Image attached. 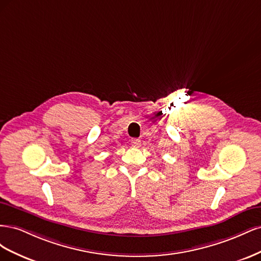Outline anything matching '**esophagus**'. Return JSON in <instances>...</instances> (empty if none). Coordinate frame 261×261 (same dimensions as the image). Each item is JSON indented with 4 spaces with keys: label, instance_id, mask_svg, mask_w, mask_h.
Masks as SVG:
<instances>
[{
    "label": "esophagus",
    "instance_id": "esophagus-1",
    "mask_svg": "<svg viewBox=\"0 0 261 261\" xmlns=\"http://www.w3.org/2000/svg\"><path fill=\"white\" fill-rule=\"evenodd\" d=\"M130 144H132V146H133V147L139 148V147H140V145H141V141H140V139H132Z\"/></svg>",
    "mask_w": 261,
    "mask_h": 261
}]
</instances>
